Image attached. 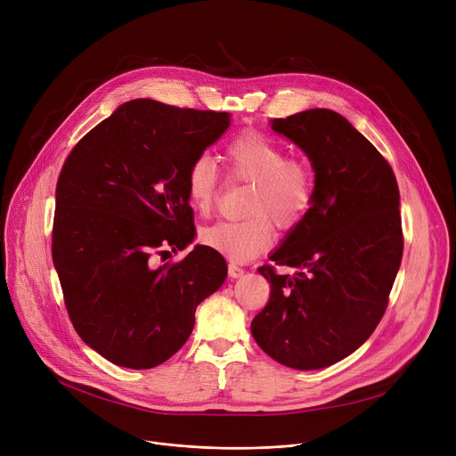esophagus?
I'll list each match as a JSON object with an SVG mask.
<instances>
[{
  "label": "esophagus",
  "instance_id": "34e87169",
  "mask_svg": "<svg viewBox=\"0 0 456 456\" xmlns=\"http://www.w3.org/2000/svg\"><path fill=\"white\" fill-rule=\"evenodd\" d=\"M243 271H245V269H243L241 265H238L236 262H231V264H229V276H231V278H240V276L243 274Z\"/></svg>",
  "mask_w": 456,
  "mask_h": 456
}]
</instances>
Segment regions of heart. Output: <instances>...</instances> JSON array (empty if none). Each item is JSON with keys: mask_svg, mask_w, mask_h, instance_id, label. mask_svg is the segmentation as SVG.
I'll list each match as a JSON object with an SVG mask.
<instances>
[{"mask_svg": "<svg viewBox=\"0 0 456 456\" xmlns=\"http://www.w3.org/2000/svg\"><path fill=\"white\" fill-rule=\"evenodd\" d=\"M229 176L249 182L245 218L218 222L201 231V241L234 262H249L273 241V222L280 229H295L314 203V175L309 165L287 158L285 149L265 134L249 131L232 138L225 151ZM187 194L200 215H209L218 198L216 161L198 154L187 169Z\"/></svg>", "mask_w": 456, "mask_h": 456, "instance_id": "heart-1", "label": "heart"}]
</instances>
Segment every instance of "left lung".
Returning <instances> with one entry per match:
<instances>
[{"mask_svg": "<svg viewBox=\"0 0 456 456\" xmlns=\"http://www.w3.org/2000/svg\"><path fill=\"white\" fill-rule=\"evenodd\" d=\"M273 131L311 159L314 203L271 256L297 273L258 267L271 297L251 333L281 365L322 369L356 351L387 309L403 253L398 183L389 161L335 110L276 118Z\"/></svg>", "mask_w": 456, "mask_h": 456, "instance_id": "1", "label": "left lung"}]
</instances>
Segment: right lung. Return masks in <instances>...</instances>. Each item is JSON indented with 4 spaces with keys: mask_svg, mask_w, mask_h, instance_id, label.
Here are the masks:
<instances>
[{
    "mask_svg": "<svg viewBox=\"0 0 456 456\" xmlns=\"http://www.w3.org/2000/svg\"><path fill=\"white\" fill-rule=\"evenodd\" d=\"M229 114L123 103L69 152L56 185L53 262L79 338L109 362L151 369L189 338L194 311L225 281V258L194 238L189 163Z\"/></svg>",
    "mask_w": 456,
    "mask_h": 456,
    "instance_id": "obj_1",
    "label": "right lung"
}]
</instances>
